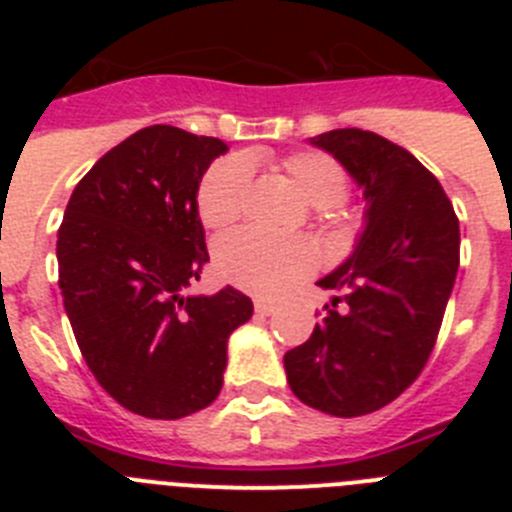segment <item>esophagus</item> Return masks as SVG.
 <instances>
[{"label":"esophagus","mask_w":512,"mask_h":512,"mask_svg":"<svg viewBox=\"0 0 512 512\" xmlns=\"http://www.w3.org/2000/svg\"><path fill=\"white\" fill-rule=\"evenodd\" d=\"M253 307H256V312H259V315H271V312L277 310V305L269 300H256L253 302Z\"/></svg>","instance_id":"esophagus-1"}]
</instances>
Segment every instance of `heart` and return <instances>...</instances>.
I'll use <instances>...</instances> for the list:
<instances>
[{"instance_id":"1","label":"heart","mask_w":512,"mask_h":512,"mask_svg":"<svg viewBox=\"0 0 512 512\" xmlns=\"http://www.w3.org/2000/svg\"><path fill=\"white\" fill-rule=\"evenodd\" d=\"M297 192L312 207L338 205L348 194V174L336 158L300 151L279 161ZM253 176L243 158H223L205 174L197 192L200 220L212 230L235 225L251 200ZM217 274L233 287L261 297H277L305 279L315 266V248L305 238H274L259 230L225 235L215 248Z\"/></svg>"}]
</instances>
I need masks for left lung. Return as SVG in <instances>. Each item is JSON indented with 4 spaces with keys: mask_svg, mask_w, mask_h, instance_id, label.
<instances>
[{
    "mask_svg": "<svg viewBox=\"0 0 512 512\" xmlns=\"http://www.w3.org/2000/svg\"><path fill=\"white\" fill-rule=\"evenodd\" d=\"M310 143L364 189L366 228L354 253L318 282L341 297L284 354V369L305 405L356 418L390 405L423 372L459 269V217L436 176L382 135L343 128Z\"/></svg>",
    "mask_w": 512,
    "mask_h": 512,
    "instance_id": "left-lung-1",
    "label": "left lung"
}]
</instances>
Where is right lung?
Masks as SVG:
<instances>
[{
	"mask_svg": "<svg viewBox=\"0 0 512 512\" xmlns=\"http://www.w3.org/2000/svg\"><path fill=\"white\" fill-rule=\"evenodd\" d=\"M225 151L174 125L138 130L76 184L58 228V287L81 356L143 418L207 408L223 387L228 336L253 315L233 287L184 297L210 261L197 189Z\"/></svg>",
	"mask_w": 512,
	"mask_h": 512,
	"instance_id": "obj_1",
	"label": "right lung"
}]
</instances>
